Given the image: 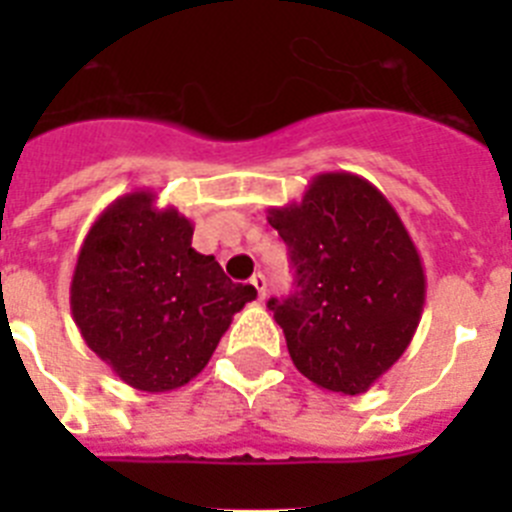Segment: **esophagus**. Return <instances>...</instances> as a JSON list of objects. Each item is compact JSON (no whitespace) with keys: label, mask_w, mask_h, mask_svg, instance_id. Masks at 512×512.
Instances as JSON below:
<instances>
[{"label":"esophagus","mask_w":512,"mask_h":512,"mask_svg":"<svg viewBox=\"0 0 512 512\" xmlns=\"http://www.w3.org/2000/svg\"><path fill=\"white\" fill-rule=\"evenodd\" d=\"M251 284L256 287V292H259V300H264V297H266V277H264V274H253Z\"/></svg>","instance_id":"34e87169"}]
</instances>
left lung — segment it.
Returning <instances> with one entry per match:
<instances>
[{
    "instance_id": "obj_1",
    "label": "left lung",
    "mask_w": 512,
    "mask_h": 512,
    "mask_svg": "<svg viewBox=\"0 0 512 512\" xmlns=\"http://www.w3.org/2000/svg\"><path fill=\"white\" fill-rule=\"evenodd\" d=\"M297 292L269 300L295 366L320 390L361 395L413 341L425 302L420 253L390 200L328 171L300 202L269 207Z\"/></svg>"
}]
</instances>
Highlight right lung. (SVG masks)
I'll use <instances>...</instances> for the list:
<instances>
[{"mask_svg": "<svg viewBox=\"0 0 512 512\" xmlns=\"http://www.w3.org/2000/svg\"><path fill=\"white\" fill-rule=\"evenodd\" d=\"M192 220L122 194L94 220L71 277V315L94 354L140 392L184 387L210 361L235 312L256 300L215 256L192 248Z\"/></svg>", "mask_w": 512, "mask_h": 512, "instance_id": "right-lung-1", "label": "right lung"}]
</instances>
